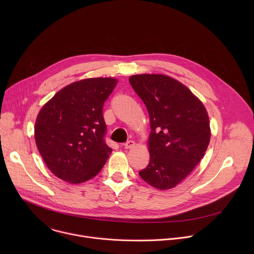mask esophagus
<instances>
[{"mask_svg":"<svg viewBox=\"0 0 254 254\" xmlns=\"http://www.w3.org/2000/svg\"><path fill=\"white\" fill-rule=\"evenodd\" d=\"M135 146V142L133 140H128L125 143V148L126 149H132Z\"/></svg>","mask_w":254,"mask_h":254,"instance_id":"esophagus-1","label":"esophagus"}]
</instances>
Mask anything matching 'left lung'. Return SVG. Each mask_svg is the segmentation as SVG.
<instances>
[{"instance_id": "obj_1", "label": "left lung", "mask_w": 254, "mask_h": 254, "mask_svg": "<svg viewBox=\"0 0 254 254\" xmlns=\"http://www.w3.org/2000/svg\"><path fill=\"white\" fill-rule=\"evenodd\" d=\"M128 80L150 116V163L139 176L156 189L175 188L209 146L208 113L186 85L168 75L135 74Z\"/></svg>"}]
</instances>
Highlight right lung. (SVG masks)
Masks as SVG:
<instances>
[{
  "instance_id": "right-lung-1",
  "label": "right lung",
  "mask_w": 254,
  "mask_h": 254,
  "mask_svg": "<svg viewBox=\"0 0 254 254\" xmlns=\"http://www.w3.org/2000/svg\"><path fill=\"white\" fill-rule=\"evenodd\" d=\"M118 84L114 77L86 78L60 89L40 110L35 141L48 169L71 184L95 177L113 150L103 139L104 101Z\"/></svg>"
}]
</instances>
